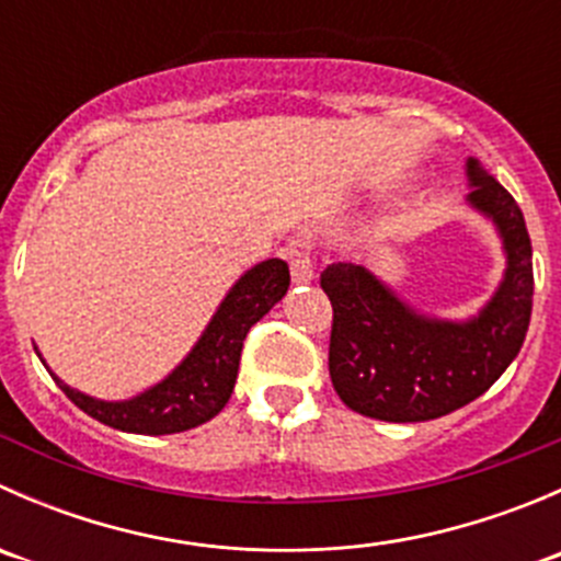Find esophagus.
I'll return each instance as SVG.
<instances>
[{
    "label": "esophagus",
    "instance_id": "obj_1",
    "mask_svg": "<svg viewBox=\"0 0 561 561\" xmlns=\"http://www.w3.org/2000/svg\"><path fill=\"white\" fill-rule=\"evenodd\" d=\"M287 257H290V274L296 285H307V282L314 279V257L307 247L290 244Z\"/></svg>",
    "mask_w": 561,
    "mask_h": 561
}]
</instances>
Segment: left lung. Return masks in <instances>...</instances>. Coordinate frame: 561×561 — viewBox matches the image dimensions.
I'll list each match as a JSON object with an SVG mask.
<instances>
[{"label": "left lung", "instance_id": "1", "mask_svg": "<svg viewBox=\"0 0 561 561\" xmlns=\"http://www.w3.org/2000/svg\"><path fill=\"white\" fill-rule=\"evenodd\" d=\"M469 203L500 228L505 282L469 322L421 317L364 265L331 263L320 287L331 298L328 371L353 412L388 423H421L469 404L494 386L522 350L531 317V241L511 192L474 160Z\"/></svg>", "mask_w": 561, "mask_h": 561}]
</instances>
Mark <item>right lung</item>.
<instances>
[{
    "label": "right lung",
    "mask_w": 561,
    "mask_h": 561,
    "mask_svg": "<svg viewBox=\"0 0 561 561\" xmlns=\"http://www.w3.org/2000/svg\"><path fill=\"white\" fill-rule=\"evenodd\" d=\"M287 287H290V268L285 260L271 257L247 271L228 293L184 364L160 386L129 401H98L65 386L54 371H48L72 404L105 426L118 432L154 434V437L186 432L211 421L228 404L239 377L241 347L249 328L268 314L276 301H282Z\"/></svg>",
    "instance_id": "add662e5"
}]
</instances>
